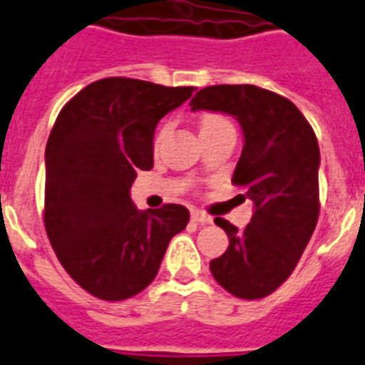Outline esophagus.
Here are the masks:
<instances>
[{
	"label": "esophagus",
	"instance_id": "esophagus-1",
	"mask_svg": "<svg viewBox=\"0 0 365 365\" xmlns=\"http://www.w3.org/2000/svg\"><path fill=\"white\" fill-rule=\"evenodd\" d=\"M191 218L199 224H210L212 222V217L203 212V210H191Z\"/></svg>",
	"mask_w": 365,
	"mask_h": 365
}]
</instances>
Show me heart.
I'll list each match as a JSON object with an SVG mask.
<instances>
[{"label":"heart","mask_w":365,"mask_h":365,"mask_svg":"<svg viewBox=\"0 0 365 365\" xmlns=\"http://www.w3.org/2000/svg\"><path fill=\"white\" fill-rule=\"evenodd\" d=\"M199 125H201V131H210V129H218V128H224V125H230V121L220 114H205L203 118H201V123H199ZM166 129H168V125H162V128L158 129V133H156L155 137V147H158V143H160L162 135L166 133Z\"/></svg>","instance_id":"obj_1"}]
</instances>
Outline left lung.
<instances>
[{
    "instance_id": "left-lung-1",
    "label": "left lung",
    "mask_w": 365,
    "mask_h": 365,
    "mask_svg": "<svg viewBox=\"0 0 365 365\" xmlns=\"http://www.w3.org/2000/svg\"><path fill=\"white\" fill-rule=\"evenodd\" d=\"M190 106L240 121L244 148L232 183L255 205L245 230L215 218L230 245L210 272L236 298H265L292 274L319 218L317 137L296 104L255 85L205 86Z\"/></svg>"
}]
</instances>
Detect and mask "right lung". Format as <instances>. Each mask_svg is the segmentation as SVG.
Wrapping results in <instances>:
<instances>
[{
    "mask_svg": "<svg viewBox=\"0 0 365 365\" xmlns=\"http://www.w3.org/2000/svg\"><path fill=\"white\" fill-rule=\"evenodd\" d=\"M193 86L108 77L61 108L46 145L44 226L59 263L94 298L121 302L143 292L190 210L168 203L137 210L129 190L153 168L156 123Z\"/></svg>",
    "mask_w": 365,
    "mask_h": 365,
    "instance_id": "obj_1",
    "label": "right lung"
}]
</instances>
